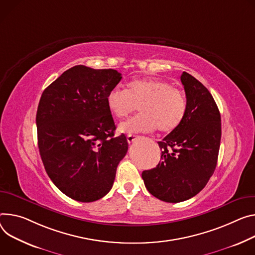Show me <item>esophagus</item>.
<instances>
[{"label":"esophagus","instance_id":"obj_1","mask_svg":"<svg viewBox=\"0 0 255 255\" xmlns=\"http://www.w3.org/2000/svg\"><path fill=\"white\" fill-rule=\"evenodd\" d=\"M136 138H137L136 135H133V134L127 135V141H128V143H132L136 139Z\"/></svg>","mask_w":255,"mask_h":255}]
</instances>
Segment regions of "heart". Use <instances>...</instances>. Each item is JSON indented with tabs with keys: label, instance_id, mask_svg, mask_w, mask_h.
Masks as SVG:
<instances>
[{
	"label": "heart",
	"instance_id": "b5f03b06",
	"mask_svg": "<svg viewBox=\"0 0 255 255\" xmlns=\"http://www.w3.org/2000/svg\"><path fill=\"white\" fill-rule=\"evenodd\" d=\"M106 101L110 113L118 119L140 107L141 115L119 125V131L128 134L151 132L157 128L170 133L182 124L187 112V101L180 89L152 78L132 80L127 89L115 87Z\"/></svg>",
	"mask_w": 255,
	"mask_h": 255
}]
</instances>
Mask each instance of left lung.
<instances>
[{"label":"left lung","instance_id":"left-lung-1","mask_svg":"<svg viewBox=\"0 0 255 255\" xmlns=\"http://www.w3.org/2000/svg\"><path fill=\"white\" fill-rule=\"evenodd\" d=\"M187 112L182 124L158 141L161 160L142 172L146 189L166 202H181L199 193L213 176L220 150L222 125L218 106L208 89L183 72Z\"/></svg>","mask_w":255,"mask_h":255}]
</instances>
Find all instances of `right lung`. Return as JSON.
Returning <instances> with one entry per match:
<instances>
[{
  "label": "right lung",
  "instance_id": "obj_1",
  "mask_svg": "<svg viewBox=\"0 0 255 255\" xmlns=\"http://www.w3.org/2000/svg\"><path fill=\"white\" fill-rule=\"evenodd\" d=\"M121 79L114 69L77 65L41 95L36 112L39 153L50 179L74 200L104 197L127 153L126 136H115L106 101Z\"/></svg>",
  "mask_w": 255,
  "mask_h": 255
}]
</instances>
